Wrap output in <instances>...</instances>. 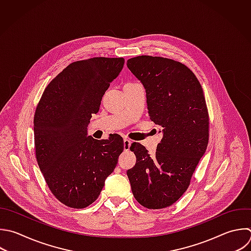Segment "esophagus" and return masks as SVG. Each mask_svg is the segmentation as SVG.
<instances>
[{
	"instance_id": "34e87169",
	"label": "esophagus",
	"mask_w": 251,
	"mask_h": 251,
	"mask_svg": "<svg viewBox=\"0 0 251 251\" xmlns=\"http://www.w3.org/2000/svg\"><path fill=\"white\" fill-rule=\"evenodd\" d=\"M131 140H129V139H124V149H125V151H127V150H129V147H130V145H131Z\"/></svg>"
}]
</instances>
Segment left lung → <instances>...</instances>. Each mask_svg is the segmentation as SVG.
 <instances>
[{
    "instance_id": "1",
    "label": "left lung",
    "mask_w": 251,
    "mask_h": 251,
    "mask_svg": "<svg viewBox=\"0 0 251 251\" xmlns=\"http://www.w3.org/2000/svg\"><path fill=\"white\" fill-rule=\"evenodd\" d=\"M126 66L144 86L150 119L163 133L153 156L143 145L131 144L136 163L126 175L137 202L148 209H162L185 192L206 151V102L198 79L179 62L138 56L127 60Z\"/></svg>"
}]
</instances>
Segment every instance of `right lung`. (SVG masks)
Here are the masks:
<instances>
[{"label":"right lung","mask_w":251,"mask_h":251,"mask_svg":"<svg viewBox=\"0 0 251 251\" xmlns=\"http://www.w3.org/2000/svg\"><path fill=\"white\" fill-rule=\"evenodd\" d=\"M124 65V58L75 62L49 83L36 108L38 166L52 193L69 207L85 208L98 198L124 150L119 134L106 140L87 135L92 114Z\"/></svg>","instance_id":"obj_1"}]
</instances>
